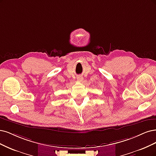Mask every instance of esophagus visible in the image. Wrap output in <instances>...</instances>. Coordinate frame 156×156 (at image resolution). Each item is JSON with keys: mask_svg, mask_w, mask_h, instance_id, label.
Masks as SVG:
<instances>
[{"mask_svg": "<svg viewBox=\"0 0 156 156\" xmlns=\"http://www.w3.org/2000/svg\"><path fill=\"white\" fill-rule=\"evenodd\" d=\"M77 79H78L79 80H80V81H81V80L83 79V77H81V76H79V77H77Z\"/></svg>", "mask_w": 156, "mask_h": 156, "instance_id": "1", "label": "esophagus"}]
</instances>
